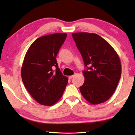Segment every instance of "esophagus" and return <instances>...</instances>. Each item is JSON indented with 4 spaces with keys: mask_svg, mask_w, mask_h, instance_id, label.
Wrapping results in <instances>:
<instances>
[{
    "mask_svg": "<svg viewBox=\"0 0 135 135\" xmlns=\"http://www.w3.org/2000/svg\"><path fill=\"white\" fill-rule=\"evenodd\" d=\"M74 75H73V76H68V78H69L70 79H71L72 78H73V77H74Z\"/></svg>",
    "mask_w": 135,
    "mask_h": 135,
    "instance_id": "1",
    "label": "esophagus"
}]
</instances>
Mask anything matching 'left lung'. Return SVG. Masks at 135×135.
I'll return each instance as SVG.
<instances>
[{
  "label": "left lung",
  "instance_id": "8db88e82",
  "mask_svg": "<svg viewBox=\"0 0 135 135\" xmlns=\"http://www.w3.org/2000/svg\"><path fill=\"white\" fill-rule=\"evenodd\" d=\"M83 58L84 82L80 87L82 96L89 103H103L114 93L122 74L119 56L110 44L95 33L72 34Z\"/></svg>",
  "mask_w": 135,
  "mask_h": 135
}]
</instances>
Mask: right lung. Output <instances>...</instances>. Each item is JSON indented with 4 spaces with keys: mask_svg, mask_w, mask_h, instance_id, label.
<instances>
[{
    "mask_svg": "<svg viewBox=\"0 0 135 135\" xmlns=\"http://www.w3.org/2000/svg\"><path fill=\"white\" fill-rule=\"evenodd\" d=\"M67 36L55 33L42 36L32 43L25 55L22 80L30 95L41 105L52 106L56 103L68 83V78L62 75L56 59Z\"/></svg>",
    "mask_w": 135,
    "mask_h": 135,
    "instance_id": "obj_1",
    "label": "right lung"
}]
</instances>
